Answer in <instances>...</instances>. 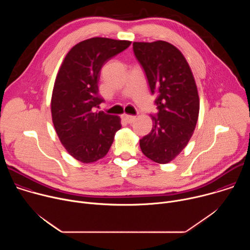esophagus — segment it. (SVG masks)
<instances>
[{
	"label": "esophagus",
	"instance_id": "34e87169",
	"mask_svg": "<svg viewBox=\"0 0 250 250\" xmlns=\"http://www.w3.org/2000/svg\"><path fill=\"white\" fill-rule=\"evenodd\" d=\"M123 120L125 121L127 124H131L135 121V117L134 116H130V115H123Z\"/></svg>",
	"mask_w": 250,
	"mask_h": 250
}]
</instances>
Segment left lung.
<instances>
[{"mask_svg": "<svg viewBox=\"0 0 250 250\" xmlns=\"http://www.w3.org/2000/svg\"><path fill=\"white\" fill-rule=\"evenodd\" d=\"M158 113L151 131L139 140L142 153L154 162L172 161L188 145L196 127L200 99L191 68L182 52L169 42H133Z\"/></svg>", "mask_w": 250, "mask_h": 250, "instance_id": "8db88e82", "label": "left lung"}]
</instances>
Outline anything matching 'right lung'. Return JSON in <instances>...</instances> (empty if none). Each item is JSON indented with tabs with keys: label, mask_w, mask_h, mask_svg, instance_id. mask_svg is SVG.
Returning <instances> with one entry per match:
<instances>
[{
	"label": "right lung",
	"mask_w": 250,
	"mask_h": 250,
	"mask_svg": "<svg viewBox=\"0 0 250 250\" xmlns=\"http://www.w3.org/2000/svg\"><path fill=\"white\" fill-rule=\"evenodd\" d=\"M130 43L92 38L71 48L60 66L51 97L52 122L65 149L80 162L103 158L122 127L120 117L95 109L104 102L98 87L102 67Z\"/></svg>",
	"instance_id": "right-lung-1"
}]
</instances>
